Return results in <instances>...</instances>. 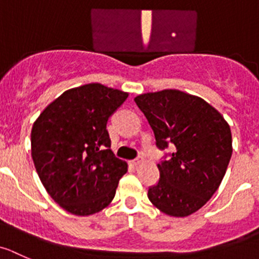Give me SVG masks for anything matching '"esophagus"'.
<instances>
[{"mask_svg":"<svg viewBox=\"0 0 259 259\" xmlns=\"http://www.w3.org/2000/svg\"><path fill=\"white\" fill-rule=\"evenodd\" d=\"M144 162V158L142 156H139V157H137V158L135 159H133L132 161V163L134 166H138V165H141V163H143Z\"/></svg>","mask_w":259,"mask_h":259,"instance_id":"34e87169","label":"esophagus"}]
</instances>
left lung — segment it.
<instances>
[{
	"label": "left lung",
	"instance_id": "8db88e82",
	"mask_svg": "<svg viewBox=\"0 0 259 259\" xmlns=\"http://www.w3.org/2000/svg\"><path fill=\"white\" fill-rule=\"evenodd\" d=\"M159 151V180L148 198L163 213L185 217L202 208L224 179L233 153L230 126L199 97L165 89L135 97Z\"/></svg>",
	"mask_w": 259,
	"mask_h": 259
}]
</instances>
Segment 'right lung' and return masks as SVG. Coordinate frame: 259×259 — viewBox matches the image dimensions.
<instances>
[{
  "instance_id": "obj_1",
  "label": "right lung",
  "mask_w": 259,
  "mask_h": 259,
  "mask_svg": "<svg viewBox=\"0 0 259 259\" xmlns=\"http://www.w3.org/2000/svg\"><path fill=\"white\" fill-rule=\"evenodd\" d=\"M127 93L98 83L64 92L31 129V157L43 187L67 212L88 216L113 199L127 171L111 151L108 118Z\"/></svg>"
}]
</instances>
